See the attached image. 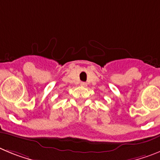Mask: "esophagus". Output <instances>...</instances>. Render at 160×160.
<instances>
[{"label": "esophagus", "instance_id": "34e87169", "mask_svg": "<svg viewBox=\"0 0 160 160\" xmlns=\"http://www.w3.org/2000/svg\"><path fill=\"white\" fill-rule=\"evenodd\" d=\"M80 85L83 86V87H86V86H87V83H85V82H81V83H80Z\"/></svg>", "mask_w": 160, "mask_h": 160}]
</instances>
